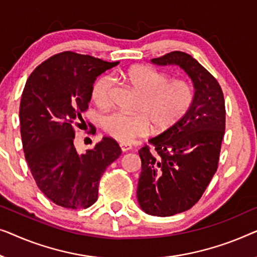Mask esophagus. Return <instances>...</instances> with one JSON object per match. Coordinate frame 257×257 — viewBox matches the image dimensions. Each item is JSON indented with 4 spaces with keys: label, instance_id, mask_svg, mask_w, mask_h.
<instances>
[{
    "label": "esophagus",
    "instance_id": "obj_1",
    "mask_svg": "<svg viewBox=\"0 0 257 257\" xmlns=\"http://www.w3.org/2000/svg\"><path fill=\"white\" fill-rule=\"evenodd\" d=\"M120 147H121V150L123 151V153H127V151L132 150V146H130L129 143H120Z\"/></svg>",
    "mask_w": 257,
    "mask_h": 257
}]
</instances>
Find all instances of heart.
<instances>
[{"mask_svg": "<svg viewBox=\"0 0 257 257\" xmlns=\"http://www.w3.org/2000/svg\"><path fill=\"white\" fill-rule=\"evenodd\" d=\"M125 78L142 94L139 114L111 111L102 118V127L118 142L128 143L149 133L151 122L156 130H165L179 121L193 102V89L184 79H173L149 66L130 68ZM115 80L107 74L97 79L92 89L94 102L107 106L111 99Z\"/></svg>", "mask_w": 257, "mask_h": 257, "instance_id": "obj_1", "label": "heart"}]
</instances>
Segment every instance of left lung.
I'll return each mask as SVG.
<instances>
[{
    "instance_id": "8db88e82",
    "label": "left lung",
    "mask_w": 257,
    "mask_h": 257,
    "mask_svg": "<svg viewBox=\"0 0 257 257\" xmlns=\"http://www.w3.org/2000/svg\"><path fill=\"white\" fill-rule=\"evenodd\" d=\"M151 64L175 65L193 84V102L186 114L139 150L142 170L137 201L147 214L171 216L190 209L200 199L218 169L225 135L226 109L215 78L185 52L173 51Z\"/></svg>"
}]
</instances>
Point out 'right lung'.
<instances>
[{
	"mask_svg": "<svg viewBox=\"0 0 257 257\" xmlns=\"http://www.w3.org/2000/svg\"><path fill=\"white\" fill-rule=\"evenodd\" d=\"M118 65L71 51L52 56L35 68L20 104L25 160L39 190L65 208H87L97 200L100 178L121 155L110 137L79 154L74 124L85 123L96 78ZM86 124V123H85Z\"/></svg>",
	"mask_w": 257,
	"mask_h": 257,
	"instance_id": "1",
	"label": "right lung"
}]
</instances>
